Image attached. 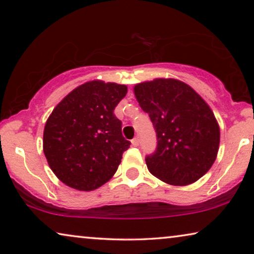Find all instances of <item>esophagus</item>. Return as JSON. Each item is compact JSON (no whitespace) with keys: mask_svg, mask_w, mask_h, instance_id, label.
<instances>
[{"mask_svg":"<svg viewBox=\"0 0 254 254\" xmlns=\"http://www.w3.org/2000/svg\"><path fill=\"white\" fill-rule=\"evenodd\" d=\"M138 143H140V141H138L137 137H135L131 140V145H134V147H137Z\"/></svg>","mask_w":254,"mask_h":254,"instance_id":"34e87169","label":"esophagus"}]
</instances>
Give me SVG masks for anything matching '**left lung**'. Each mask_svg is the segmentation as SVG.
Masks as SVG:
<instances>
[{
    "label": "left lung",
    "mask_w": 254,
    "mask_h": 254,
    "mask_svg": "<svg viewBox=\"0 0 254 254\" xmlns=\"http://www.w3.org/2000/svg\"><path fill=\"white\" fill-rule=\"evenodd\" d=\"M134 95L157 134V149L145 158L149 172L173 186L206 175L220 148V126L206 100L176 78L137 83Z\"/></svg>",
    "instance_id": "obj_1"
}]
</instances>
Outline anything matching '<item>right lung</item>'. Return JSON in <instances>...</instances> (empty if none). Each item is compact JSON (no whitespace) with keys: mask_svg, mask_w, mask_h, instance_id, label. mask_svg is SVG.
Instances as JSON below:
<instances>
[{"mask_svg":"<svg viewBox=\"0 0 254 254\" xmlns=\"http://www.w3.org/2000/svg\"><path fill=\"white\" fill-rule=\"evenodd\" d=\"M127 85L100 79L68 93L45 124L43 149L54 175L71 189L97 190L114 176L130 142L113 111Z\"/></svg>","mask_w":254,"mask_h":254,"instance_id":"add662e5","label":"right lung"}]
</instances>
